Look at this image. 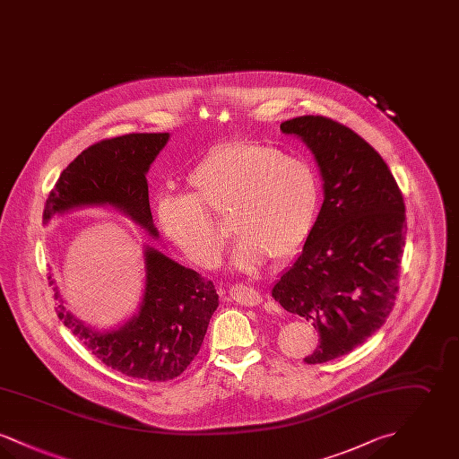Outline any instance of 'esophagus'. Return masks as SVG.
I'll list each match as a JSON object with an SVG mask.
<instances>
[{
	"label": "esophagus",
	"mask_w": 459,
	"mask_h": 459,
	"mask_svg": "<svg viewBox=\"0 0 459 459\" xmlns=\"http://www.w3.org/2000/svg\"><path fill=\"white\" fill-rule=\"evenodd\" d=\"M230 298L242 306H258L263 301L262 294L255 287L242 284L230 287Z\"/></svg>",
	"instance_id": "34e87169"
}]
</instances>
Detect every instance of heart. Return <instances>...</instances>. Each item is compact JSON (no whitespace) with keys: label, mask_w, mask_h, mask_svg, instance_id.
I'll use <instances>...</instances> for the list:
<instances>
[{"label":"heart","mask_w":459,"mask_h":459,"mask_svg":"<svg viewBox=\"0 0 459 459\" xmlns=\"http://www.w3.org/2000/svg\"><path fill=\"white\" fill-rule=\"evenodd\" d=\"M193 195H163L158 221L163 234L191 262L219 260L225 230L212 212H230L239 239L232 264L253 270L268 256L285 260L309 238L320 208V180L298 156L255 143H227L204 154L187 175Z\"/></svg>","instance_id":"obj_1"}]
</instances>
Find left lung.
<instances>
[{
    "mask_svg": "<svg viewBox=\"0 0 459 459\" xmlns=\"http://www.w3.org/2000/svg\"><path fill=\"white\" fill-rule=\"evenodd\" d=\"M281 131L298 135L315 156L324 204L272 296L318 328L320 346L305 358L318 365L363 344L393 311L406 240L404 201L387 163L350 127L305 115L281 124Z\"/></svg>",
    "mask_w": 459,
    "mask_h": 459,
    "instance_id": "obj_1",
    "label": "left lung"
}]
</instances>
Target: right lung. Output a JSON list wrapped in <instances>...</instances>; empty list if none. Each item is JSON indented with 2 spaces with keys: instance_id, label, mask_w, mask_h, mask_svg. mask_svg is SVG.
<instances>
[{
  "instance_id": "obj_1",
  "label": "right lung",
  "mask_w": 459,
  "mask_h": 459,
  "mask_svg": "<svg viewBox=\"0 0 459 459\" xmlns=\"http://www.w3.org/2000/svg\"><path fill=\"white\" fill-rule=\"evenodd\" d=\"M169 139V132L126 134L89 146L66 167L49 193L44 223L70 210L109 206L158 239L146 174ZM144 270L139 309L118 328L86 325L64 306L58 287L56 313L109 368L134 378L165 382L178 377L196 358L210 318L219 307V294L212 281L150 246L144 247Z\"/></svg>"
}]
</instances>
